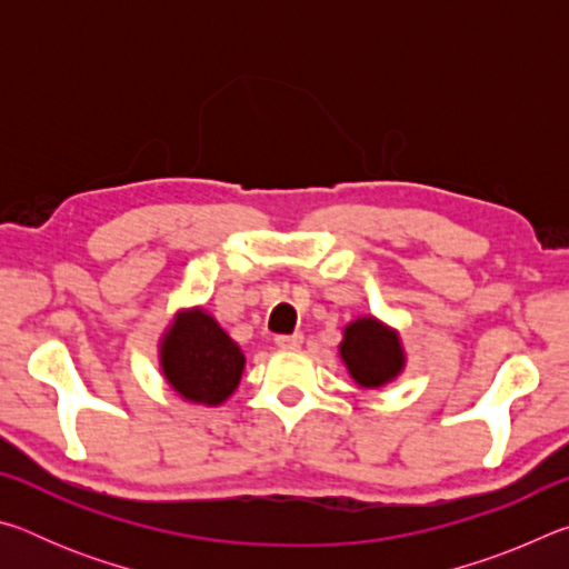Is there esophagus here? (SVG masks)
Masks as SVG:
<instances>
[{"mask_svg": "<svg viewBox=\"0 0 569 569\" xmlns=\"http://www.w3.org/2000/svg\"><path fill=\"white\" fill-rule=\"evenodd\" d=\"M278 349H301L303 346V333H291V336H276Z\"/></svg>", "mask_w": 569, "mask_h": 569, "instance_id": "esophagus-1", "label": "esophagus"}]
</instances>
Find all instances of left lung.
<instances>
[{
    "instance_id": "1",
    "label": "left lung",
    "mask_w": 569,
    "mask_h": 569,
    "mask_svg": "<svg viewBox=\"0 0 569 569\" xmlns=\"http://www.w3.org/2000/svg\"><path fill=\"white\" fill-rule=\"evenodd\" d=\"M339 356L349 377L361 389H381L407 369L401 333L377 316H356L343 326Z\"/></svg>"
}]
</instances>
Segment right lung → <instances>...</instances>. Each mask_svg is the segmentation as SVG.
<instances>
[{
	"label": "right lung",
	"instance_id": "right-lung-1",
	"mask_svg": "<svg viewBox=\"0 0 569 569\" xmlns=\"http://www.w3.org/2000/svg\"><path fill=\"white\" fill-rule=\"evenodd\" d=\"M158 363L182 401L216 409L238 389L246 353L206 306L178 308L158 341Z\"/></svg>",
	"mask_w": 569,
	"mask_h": 569
}]
</instances>
